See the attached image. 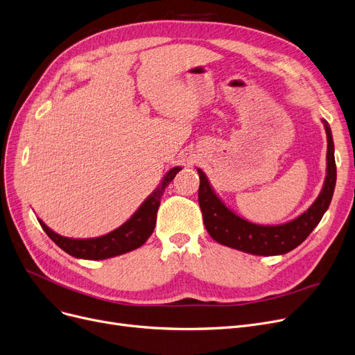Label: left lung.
Masks as SVG:
<instances>
[{
	"instance_id": "obj_1",
	"label": "left lung",
	"mask_w": 355,
	"mask_h": 355,
	"mask_svg": "<svg viewBox=\"0 0 355 355\" xmlns=\"http://www.w3.org/2000/svg\"><path fill=\"white\" fill-rule=\"evenodd\" d=\"M322 123L328 141L325 182L313 205L287 223L257 225L245 220L222 202L211 189L206 174L197 168L200 177L198 205L207 232L216 242L242 252L268 257L290 252L311 235L331 205L336 182L332 132L327 120H322Z\"/></svg>"
}]
</instances>
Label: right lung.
Masks as SVG:
<instances>
[{"label":"right lung","mask_w":355,"mask_h":355,"mask_svg":"<svg viewBox=\"0 0 355 355\" xmlns=\"http://www.w3.org/2000/svg\"><path fill=\"white\" fill-rule=\"evenodd\" d=\"M178 171H181V166H174L169 169L164 175L159 186L152 191V194H149L139 209L132 214V218L107 235L89 239L67 238L53 232L40 219L37 220L44 232L48 234V236L59 248L75 258L98 261L130 252L142 246L152 235L157 225V211L161 205V197L168 184L174 180Z\"/></svg>","instance_id":"obj_1"}]
</instances>
